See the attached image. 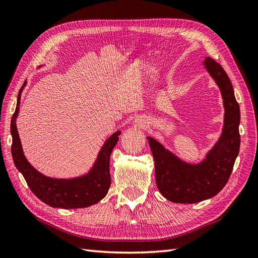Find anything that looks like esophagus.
I'll return each mask as SVG.
<instances>
[{
	"label": "esophagus",
	"instance_id": "obj_1",
	"mask_svg": "<svg viewBox=\"0 0 258 258\" xmlns=\"http://www.w3.org/2000/svg\"><path fill=\"white\" fill-rule=\"evenodd\" d=\"M144 123H145V122H144L142 119H138V120H137V126H138V127H143Z\"/></svg>",
	"mask_w": 258,
	"mask_h": 258
}]
</instances>
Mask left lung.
I'll use <instances>...</instances> for the list:
<instances>
[{"label":"left lung","instance_id":"obj_1","mask_svg":"<svg viewBox=\"0 0 258 258\" xmlns=\"http://www.w3.org/2000/svg\"><path fill=\"white\" fill-rule=\"evenodd\" d=\"M204 64L221 90L225 108L223 132L206 159L187 163L147 137L155 160L156 184L161 195L176 204H196L220 192L227 183L240 148V107L228 75L213 59Z\"/></svg>","mask_w":258,"mask_h":258}]
</instances>
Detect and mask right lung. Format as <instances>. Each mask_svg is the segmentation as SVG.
I'll return each mask as SVG.
<instances>
[{
    "instance_id": "1",
    "label": "right lung",
    "mask_w": 258,
    "mask_h": 258,
    "mask_svg": "<svg viewBox=\"0 0 258 258\" xmlns=\"http://www.w3.org/2000/svg\"><path fill=\"white\" fill-rule=\"evenodd\" d=\"M22 85L17 98V106L11 121V134L13 138L12 155L14 163L25 177L28 186L35 196L52 208L80 209L97 204L103 199L111 186L110 157L113 148L118 142L120 131H116L108 138L98 154L95 165L87 174L73 178H53L38 172L30 165L25 157L16 126L19 113Z\"/></svg>"
}]
</instances>
